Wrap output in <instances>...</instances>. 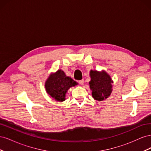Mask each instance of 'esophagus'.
<instances>
[{
  "label": "esophagus",
  "instance_id": "obj_1",
  "mask_svg": "<svg viewBox=\"0 0 151 151\" xmlns=\"http://www.w3.org/2000/svg\"><path fill=\"white\" fill-rule=\"evenodd\" d=\"M79 83L81 85H83L84 83V81L83 79L80 80V81H79Z\"/></svg>",
  "mask_w": 151,
  "mask_h": 151
}]
</instances>
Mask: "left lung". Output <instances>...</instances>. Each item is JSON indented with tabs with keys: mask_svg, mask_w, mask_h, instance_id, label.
Instances as JSON below:
<instances>
[{
	"mask_svg": "<svg viewBox=\"0 0 151 151\" xmlns=\"http://www.w3.org/2000/svg\"><path fill=\"white\" fill-rule=\"evenodd\" d=\"M90 89L92 91L93 98L98 101L107 99L112 92L113 81L107 73L102 70L90 71Z\"/></svg>",
	"mask_w": 151,
	"mask_h": 151,
	"instance_id": "8db88e82",
	"label": "left lung"
}]
</instances>
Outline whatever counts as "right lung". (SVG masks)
I'll use <instances>...</instances> for the list:
<instances>
[{"label":"right lung","instance_id":"right-lung-1","mask_svg":"<svg viewBox=\"0 0 151 151\" xmlns=\"http://www.w3.org/2000/svg\"><path fill=\"white\" fill-rule=\"evenodd\" d=\"M77 83L71 77L67 76L61 69L51 74L45 82L47 93L54 100L62 102L65 100V95L68 89Z\"/></svg>","mask_w":151,"mask_h":151}]
</instances>
